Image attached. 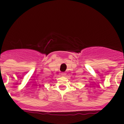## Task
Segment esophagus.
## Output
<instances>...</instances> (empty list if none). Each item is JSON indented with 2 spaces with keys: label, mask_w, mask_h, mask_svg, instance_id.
I'll return each mask as SVG.
<instances>
[{
  "label": "esophagus",
  "mask_w": 124,
  "mask_h": 124,
  "mask_svg": "<svg viewBox=\"0 0 124 124\" xmlns=\"http://www.w3.org/2000/svg\"><path fill=\"white\" fill-rule=\"evenodd\" d=\"M61 75H62V76H63V77H65L66 75H67V73H66V72H62V73H61Z\"/></svg>",
  "instance_id": "esophagus-1"
}]
</instances>
